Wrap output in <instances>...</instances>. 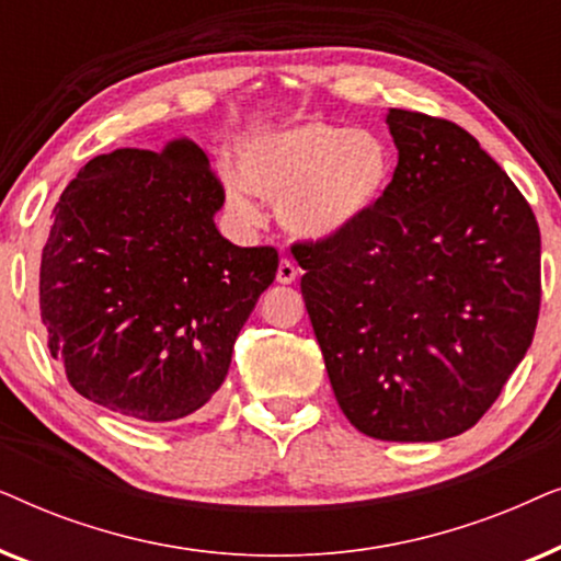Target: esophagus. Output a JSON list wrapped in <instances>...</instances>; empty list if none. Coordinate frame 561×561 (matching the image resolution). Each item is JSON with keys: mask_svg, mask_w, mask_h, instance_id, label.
Listing matches in <instances>:
<instances>
[{"mask_svg": "<svg viewBox=\"0 0 561 561\" xmlns=\"http://www.w3.org/2000/svg\"><path fill=\"white\" fill-rule=\"evenodd\" d=\"M275 278H278V283H283V286H288V283H296L298 267H296L294 260L283 257L280 265H278V275H275Z\"/></svg>", "mask_w": 561, "mask_h": 561, "instance_id": "34e87169", "label": "esophagus"}]
</instances>
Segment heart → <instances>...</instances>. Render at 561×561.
<instances>
[{"label": "heart", "instance_id": "b5f03b06", "mask_svg": "<svg viewBox=\"0 0 561 561\" xmlns=\"http://www.w3.org/2000/svg\"><path fill=\"white\" fill-rule=\"evenodd\" d=\"M237 171L225 175V194L242 221L260 219V196L278 202L283 227L294 234L329 240L380 204L393 179V158L375 133L311 119L242 140Z\"/></svg>", "mask_w": 561, "mask_h": 561}]
</instances>
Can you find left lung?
<instances>
[{"label": "left lung", "mask_w": 561, "mask_h": 561, "mask_svg": "<svg viewBox=\"0 0 561 561\" xmlns=\"http://www.w3.org/2000/svg\"><path fill=\"white\" fill-rule=\"evenodd\" d=\"M386 122L398 165L380 204L290 252L350 424L382 442H442L485 416L531 347L541 234L467 129L405 110Z\"/></svg>", "instance_id": "8db88e82"}]
</instances>
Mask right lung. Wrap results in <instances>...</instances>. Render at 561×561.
Returning a JSON list of instances; mask_svg holds the SVG:
<instances>
[{
	"label": "right lung",
	"instance_id": "obj_1",
	"mask_svg": "<svg viewBox=\"0 0 561 561\" xmlns=\"http://www.w3.org/2000/svg\"><path fill=\"white\" fill-rule=\"evenodd\" d=\"M225 188L204 150L96 156L53 209L41 319L76 393L165 424L204 409L278 271L275 248H237L214 214Z\"/></svg>",
	"mask_w": 561,
	"mask_h": 561
}]
</instances>
